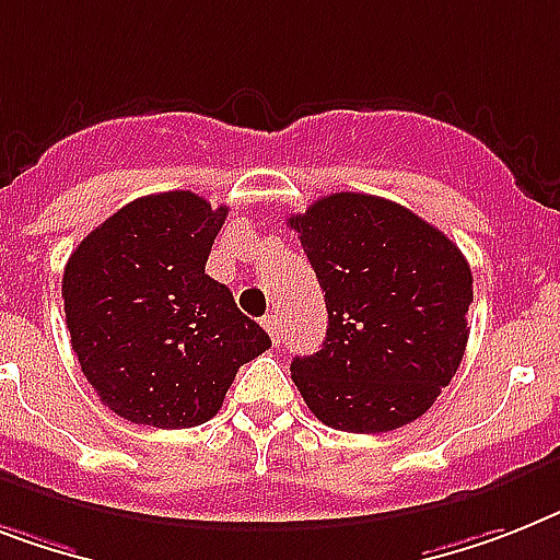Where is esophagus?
Segmentation results:
<instances>
[{
    "instance_id": "obj_1",
    "label": "esophagus",
    "mask_w": 560,
    "mask_h": 560,
    "mask_svg": "<svg viewBox=\"0 0 560 560\" xmlns=\"http://www.w3.org/2000/svg\"><path fill=\"white\" fill-rule=\"evenodd\" d=\"M262 329L269 331V337L271 340H275V346L280 343V317H277V314H269V317H266V320H262Z\"/></svg>"
}]
</instances>
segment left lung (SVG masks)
Here are the masks:
<instances>
[{"mask_svg": "<svg viewBox=\"0 0 560 560\" xmlns=\"http://www.w3.org/2000/svg\"><path fill=\"white\" fill-rule=\"evenodd\" d=\"M326 298L320 352L291 381L340 432H392L450 386L469 340L472 271L443 231L409 208L340 191L289 217Z\"/></svg>", "mask_w": 560, "mask_h": 560, "instance_id": "obj_1", "label": "left lung"}]
</instances>
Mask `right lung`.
<instances>
[{"mask_svg": "<svg viewBox=\"0 0 560 560\" xmlns=\"http://www.w3.org/2000/svg\"><path fill=\"white\" fill-rule=\"evenodd\" d=\"M229 208L191 191L148 194L68 257L65 320L82 374L110 412L156 429L217 415L243 363L271 346L206 275Z\"/></svg>", "mask_w": 560, "mask_h": 560, "instance_id": "1", "label": "right lung"}]
</instances>
